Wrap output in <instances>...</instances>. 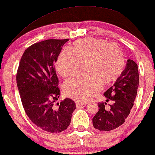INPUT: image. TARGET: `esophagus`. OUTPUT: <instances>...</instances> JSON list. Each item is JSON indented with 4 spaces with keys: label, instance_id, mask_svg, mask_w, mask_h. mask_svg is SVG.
Masks as SVG:
<instances>
[{
    "label": "esophagus",
    "instance_id": "obj_1",
    "mask_svg": "<svg viewBox=\"0 0 155 155\" xmlns=\"http://www.w3.org/2000/svg\"><path fill=\"white\" fill-rule=\"evenodd\" d=\"M87 104V103H84V102H79V101H76V106L77 107H80L81 106H83V105H86Z\"/></svg>",
    "mask_w": 155,
    "mask_h": 155
}]
</instances>
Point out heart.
Returning <instances> with one entry per match:
<instances>
[{"label": "heart", "instance_id": "heart-1", "mask_svg": "<svg viewBox=\"0 0 155 155\" xmlns=\"http://www.w3.org/2000/svg\"><path fill=\"white\" fill-rule=\"evenodd\" d=\"M84 63L88 74L68 79L64 85L65 94L80 101H89L101 89L102 83L109 85L116 82L126 66L119 46L103 39L89 38L74 41L71 51H62L56 69L62 77H69L76 75Z\"/></svg>", "mask_w": 155, "mask_h": 155}]
</instances>
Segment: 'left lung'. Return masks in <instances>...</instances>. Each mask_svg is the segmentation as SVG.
<instances>
[{"label": "left lung", "mask_w": 155, "mask_h": 155, "mask_svg": "<svg viewBox=\"0 0 155 155\" xmlns=\"http://www.w3.org/2000/svg\"><path fill=\"white\" fill-rule=\"evenodd\" d=\"M138 66L133 60L128 59L123 74L104 95L106 101H113L109 110L106 102L98 103L99 110L92 119L93 126L100 131H110L124 123L134 105L139 87Z\"/></svg>", "instance_id": "1"}]
</instances>
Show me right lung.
<instances>
[{"instance_id": "right-lung-1", "label": "right lung", "mask_w": 155, "mask_h": 155, "mask_svg": "<svg viewBox=\"0 0 155 155\" xmlns=\"http://www.w3.org/2000/svg\"><path fill=\"white\" fill-rule=\"evenodd\" d=\"M68 39H48L25 50L16 74L23 109L31 121L43 130L61 132L71 123L76 104L71 99L56 103L60 89L54 64Z\"/></svg>"}]
</instances>
